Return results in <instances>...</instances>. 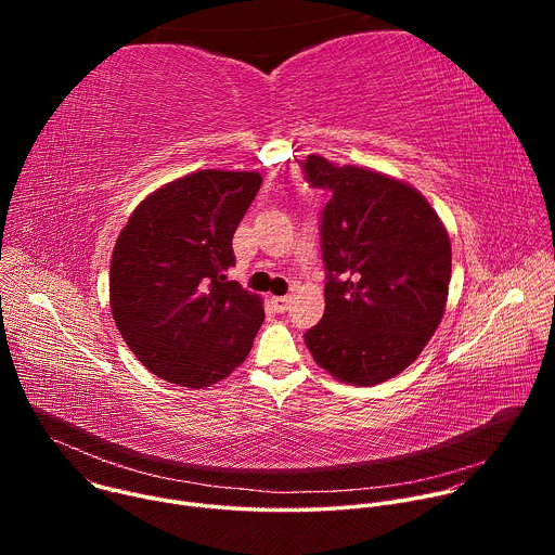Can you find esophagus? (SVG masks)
I'll return each instance as SVG.
<instances>
[{
    "mask_svg": "<svg viewBox=\"0 0 555 555\" xmlns=\"http://www.w3.org/2000/svg\"><path fill=\"white\" fill-rule=\"evenodd\" d=\"M289 302H292V298L289 296H272V305H274V309L276 311H287V307H289Z\"/></svg>",
    "mask_w": 555,
    "mask_h": 555,
    "instance_id": "esophagus-1",
    "label": "esophagus"
}]
</instances>
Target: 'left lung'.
Returning a JSON list of instances; mask_svg holds the SVG:
<instances>
[{
	"label": "left lung",
	"instance_id": "left-lung-1",
	"mask_svg": "<svg viewBox=\"0 0 555 555\" xmlns=\"http://www.w3.org/2000/svg\"><path fill=\"white\" fill-rule=\"evenodd\" d=\"M300 165L313 189L332 191L321 217L325 313L305 345L340 382L379 384L417 360L443 319L448 232L406 182L321 155Z\"/></svg>",
	"mask_w": 555,
	"mask_h": 555
}]
</instances>
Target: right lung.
Listing matches in <instances>:
<instances>
[{"mask_svg": "<svg viewBox=\"0 0 555 555\" xmlns=\"http://www.w3.org/2000/svg\"><path fill=\"white\" fill-rule=\"evenodd\" d=\"M255 171H195L138 204L109 268L114 323L157 377L204 388L253 349L263 302L225 272L232 234L261 189Z\"/></svg>", "mask_w": 555, "mask_h": 555, "instance_id": "obj_1", "label": "right lung"}]
</instances>
